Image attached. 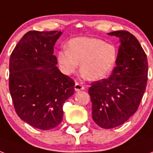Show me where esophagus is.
<instances>
[{"label": "esophagus", "instance_id": "esophagus-1", "mask_svg": "<svg viewBox=\"0 0 153 153\" xmlns=\"http://www.w3.org/2000/svg\"><path fill=\"white\" fill-rule=\"evenodd\" d=\"M84 88H85V87L83 86L80 83H78L76 82L75 84V85H74V89H75V91H80V90H84Z\"/></svg>", "mask_w": 153, "mask_h": 153}]
</instances>
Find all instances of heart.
I'll return each mask as SVG.
<instances>
[{
  "label": "heart",
  "mask_w": 153,
  "mask_h": 153,
  "mask_svg": "<svg viewBox=\"0 0 153 153\" xmlns=\"http://www.w3.org/2000/svg\"><path fill=\"white\" fill-rule=\"evenodd\" d=\"M117 49L112 44L94 37H76L69 41L68 49L58 52L57 60L61 70L69 75L75 73L80 63V73L91 81L105 77L114 66Z\"/></svg>",
  "instance_id": "obj_1"
}]
</instances>
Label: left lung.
Here are the masks:
<instances>
[{"instance_id":"left-lung-1","label":"left lung","mask_w":153,"mask_h":153,"mask_svg":"<svg viewBox=\"0 0 153 153\" xmlns=\"http://www.w3.org/2000/svg\"><path fill=\"white\" fill-rule=\"evenodd\" d=\"M108 34L120 40L117 66L88 89L93 119L103 128L121 125L137 112L148 81V60L138 40L128 31Z\"/></svg>"}]
</instances>
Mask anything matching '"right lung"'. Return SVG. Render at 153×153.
<instances>
[{
  "label": "right lung",
  "mask_w": 153,
  "mask_h": 153,
  "mask_svg": "<svg viewBox=\"0 0 153 153\" xmlns=\"http://www.w3.org/2000/svg\"><path fill=\"white\" fill-rule=\"evenodd\" d=\"M60 31H29L9 59V92L16 114L33 127L49 130L60 125L63 105L75 83L56 67L53 55Z\"/></svg>",
  "instance_id": "obj_1"
}]
</instances>
